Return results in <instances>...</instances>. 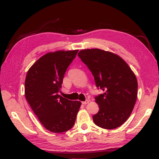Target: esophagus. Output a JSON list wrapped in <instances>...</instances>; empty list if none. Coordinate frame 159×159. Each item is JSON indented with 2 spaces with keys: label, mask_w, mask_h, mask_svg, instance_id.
Returning <instances> with one entry per match:
<instances>
[{
  "label": "esophagus",
  "mask_w": 159,
  "mask_h": 159,
  "mask_svg": "<svg viewBox=\"0 0 159 159\" xmlns=\"http://www.w3.org/2000/svg\"><path fill=\"white\" fill-rule=\"evenodd\" d=\"M89 100H86V101H83L82 102V104L83 105H87V104H88L89 103Z\"/></svg>",
  "instance_id": "1"
}]
</instances>
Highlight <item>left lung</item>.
Here are the masks:
<instances>
[{
  "label": "left lung",
  "mask_w": 159,
  "mask_h": 159,
  "mask_svg": "<svg viewBox=\"0 0 159 159\" xmlns=\"http://www.w3.org/2000/svg\"><path fill=\"white\" fill-rule=\"evenodd\" d=\"M92 72L98 89L103 93L95 97L98 112L93 116L97 126L115 129L131 114L138 94V82L128 64L119 56L100 49L82 50L78 54Z\"/></svg>",
  "instance_id": "1"
}]
</instances>
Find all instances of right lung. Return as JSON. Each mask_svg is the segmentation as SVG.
Segmentation results:
<instances>
[{
	"label": "right lung",
	"mask_w": 159,
	"mask_h": 159,
	"mask_svg": "<svg viewBox=\"0 0 159 159\" xmlns=\"http://www.w3.org/2000/svg\"><path fill=\"white\" fill-rule=\"evenodd\" d=\"M78 50L47 53L30 67L25 80V96L47 130L63 133L74 126L81 102L58 95L67 68Z\"/></svg>",
	"instance_id": "1"
}]
</instances>
